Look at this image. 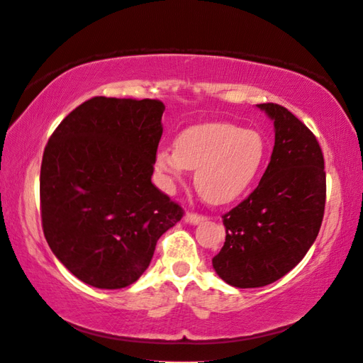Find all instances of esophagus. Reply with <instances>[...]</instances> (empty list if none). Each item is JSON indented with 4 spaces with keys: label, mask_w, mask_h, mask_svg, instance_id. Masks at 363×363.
Wrapping results in <instances>:
<instances>
[{
    "label": "esophagus",
    "mask_w": 363,
    "mask_h": 363,
    "mask_svg": "<svg viewBox=\"0 0 363 363\" xmlns=\"http://www.w3.org/2000/svg\"><path fill=\"white\" fill-rule=\"evenodd\" d=\"M184 223H189V224H199V223H202V221H205V216L203 215H197V213H188L184 215Z\"/></svg>",
    "instance_id": "esophagus-1"
}]
</instances>
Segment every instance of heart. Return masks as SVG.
Listing matches in <instances>:
<instances>
[{"label":"heart","instance_id":"heart-1","mask_svg":"<svg viewBox=\"0 0 363 363\" xmlns=\"http://www.w3.org/2000/svg\"><path fill=\"white\" fill-rule=\"evenodd\" d=\"M265 153V140L257 131L213 121L184 129L174 142V152L161 148L155 164L169 182L180 180L186 169L196 170L197 191L208 202L223 205L255 184Z\"/></svg>","mask_w":363,"mask_h":363}]
</instances>
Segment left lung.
Segmentation results:
<instances>
[{
    "mask_svg": "<svg viewBox=\"0 0 363 363\" xmlns=\"http://www.w3.org/2000/svg\"><path fill=\"white\" fill-rule=\"evenodd\" d=\"M273 120L275 145L257 188L223 215L225 242L211 259L235 288H262L291 272L319 234L325 207L324 156L288 108L257 104Z\"/></svg>",
    "mask_w": 363,
    "mask_h": 363,
    "instance_id": "left-lung-1",
    "label": "left lung"
}]
</instances>
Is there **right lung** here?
Instances as JSON below:
<instances>
[{
  "instance_id": "right-lung-1",
  "label": "right lung",
  "mask_w": 363,
  "mask_h": 363,
  "mask_svg": "<svg viewBox=\"0 0 363 363\" xmlns=\"http://www.w3.org/2000/svg\"><path fill=\"white\" fill-rule=\"evenodd\" d=\"M164 108L158 99L91 98L45 145L39 183L45 240L94 288L138 281L158 238L183 216L152 183Z\"/></svg>"
}]
</instances>
